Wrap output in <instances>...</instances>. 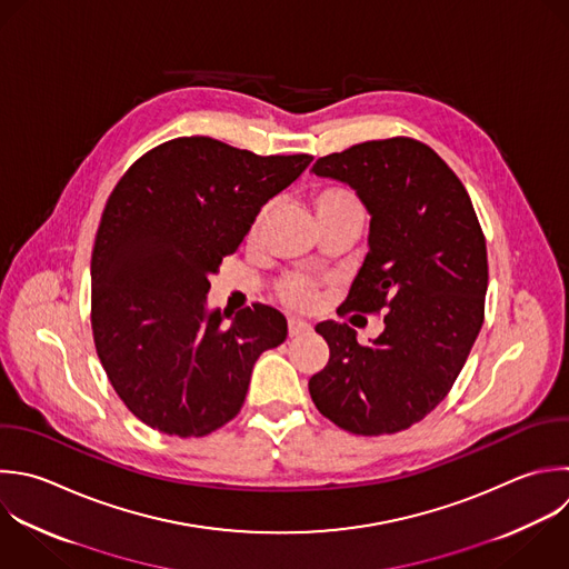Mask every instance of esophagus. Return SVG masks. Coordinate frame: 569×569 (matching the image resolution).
Masks as SVG:
<instances>
[{
    "label": "esophagus",
    "mask_w": 569,
    "mask_h": 569,
    "mask_svg": "<svg viewBox=\"0 0 569 569\" xmlns=\"http://www.w3.org/2000/svg\"><path fill=\"white\" fill-rule=\"evenodd\" d=\"M311 331V325L305 322V320H298V318H289V336L296 338V336H305Z\"/></svg>",
    "instance_id": "34e87169"
}]
</instances>
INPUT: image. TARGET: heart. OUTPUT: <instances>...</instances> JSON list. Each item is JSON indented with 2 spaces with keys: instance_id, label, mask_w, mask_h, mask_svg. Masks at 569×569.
<instances>
[{
  "instance_id": "b5f03b06",
  "label": "heart",
  "mask_w": 569,
  "mask_h": 569,
  "mask_svg": "<svg viewBox=\"0 0 569 569\" xmlns=\"http://www.w3.org/2000/svg\"><path fill=\"white\" fill-rule=\"evenodd\" d=\"M313 211L318 220H327V218H356V220H365V207L360 196L347 187V184H338V182H327L316 187L313 196ZM267 220V209H262L251 227V236L256 238L262 229ZM280 300L293 309H307L318 300V282L305 276H289L280 282Z\"/></svg>"
}]
</instances>
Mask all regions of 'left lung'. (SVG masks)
I'll return each mask as SVG.
<instances>
[{
	"label": "left lung",
	"mask_w": 569,
	"mask_h": 569,
	"mask_svg": "<svg viewBox=\"0 0 569 569\" xmlns=\"http://www.w3.org/2000/svg\"><path fill=\"white\" fill-rule=\"evenodd\" d=\"M311 171L347 182L371 213L342 316L385 313L369 345L347 322L316 327L329 362L309 378L311 400L349 433L402 431L445 400L482 327L485 233L458 176L413 138L360 142Z\"/></svg>",
	"instance_id": "left-lung-1"
}]
</instances>
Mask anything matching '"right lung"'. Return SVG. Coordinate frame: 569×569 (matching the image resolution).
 Segmentation results:
<instances>
[{
    "mask_svg": "<svg viewBox=\"0 0 569 569\" xmlns=\"http://www.w3.org/2000/svg\"><path fill=\"white\" fill-rule=\"evenodd\" d=\"M311 160L176 138L138 158L109 196L91 256L93 340L116 393L151 429H220L240 413L260 353L284 342L273 307L224 325L231 313L204 305L222 258Z\"/></svg>",
    "mask_w": 569,
    "mask_h": 569,
    "instance_id": "right-lung-1",
    "label": "right lung"
}]
</instances>
